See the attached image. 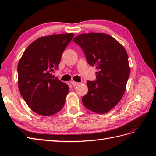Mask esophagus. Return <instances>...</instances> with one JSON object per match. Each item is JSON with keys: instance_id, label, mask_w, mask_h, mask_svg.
I'll return each instance as SVG.
<instances>
[{"instance_id": "esophagus-1", "label": "esophagus", "mask_w": 156, "mask_h": 156, "mask_svg": "<svg viewBox=\"0 0 156 156\" xmlns=\"http://www.w3.org/2000/svg\"><path fill=\"white\" fill-rule=\"evenodd\" d=\"M71 83H72V84L73 87H76V86L79 84V82H75V81H72V82H71Z\"/></svg>"}]
</instances>
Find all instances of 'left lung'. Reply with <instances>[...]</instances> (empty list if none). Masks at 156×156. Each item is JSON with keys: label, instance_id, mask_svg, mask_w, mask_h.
Masks as SVG:
<instances>
[{"label": "left lung", "instance_id": "obj_1", "mask_svg": "<svg viewBox=\"0 0 156 156\" xmlns=\"http://www.w3.org/2000/svg\"><path fill=\"white\" fill-rule=\"evenodd\" d=\"M74 41L83 50L89 65L98 69L95 81H87L84 107L105 114L117 105L125 91L130 74L127 53L120 43L102 33L78 35Z\"/></svg>", "mask_w": 156, "mask_h": 156}]
</instances>
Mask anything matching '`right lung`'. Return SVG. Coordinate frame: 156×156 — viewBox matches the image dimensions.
I'll list each match as a JSON object with an SVG mask.
<instances>
[{"instance_id": "obj_1", "label": "right lung", "mask_w": 156, "mask_h": 156, "mask_svg": "<svg viewBox=\"0 0 156 156\" xmlns=\"http://www.w3.org/2000/svg\"><path fill=\"white\" fill-rule=\"evenodd\" d=\"M74 34L51 35L36 39L23 53L17 66L19 89L33 111L51 116L60 111L65 103L69 87L53 78L58 69L65 48Z\"/></svg>"}]
</instances>
